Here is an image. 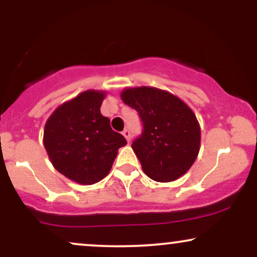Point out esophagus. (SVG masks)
I'll return each mask as SVG.
<instances>
[{
	"instance_id": "obj_1",
	"label": "esophagus",
	"mask_w": 257,
	"mask_h": 257,
	"mask_svg": "<svg viewBox=\"0 0 257 257\" xmlns=\"http://www.w3.org/2000/svg\"><path fill=\"white\" fill-rule=\"evenodd\" d=\"M122 134H123V137L126 139V141H128V143H129V141H131V132H129V129L125 128L124 131H123Z\"/></svg>"
}]
</instances>
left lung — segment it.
I'll return each instance as SVG.
<instances>
[{
  "label": "left lung",
  "mask_w": 257,
  "mask_h": 257,
  "mask_svg": "<svg viewBox=\"0 0 257 257\" xmlns=\"http://www.w3.org/2000/svg\"><path fill=\"white\" fill-rule=\"evenodd\" d=\"M120 98L143 120V134L132 147L144 173L158 182L181 178L200 149V126L193 111L174 94L153 87L125 88Z\"/></svg>",
  "instance_id": "8db88e82"
}]
</instances>
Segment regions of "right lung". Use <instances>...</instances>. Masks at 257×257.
I'll use <instances>...</instances> for the list:
<instances>
[{"mask_svg": "<svg viewBox=\"0 0 257 257\" xmlns=\"http://www.w3.org/2000/svg\"><path fill=\"white\" fill-rule=\"evenodd\" d=\"M105 91L89 89L61 104L47 119L43 145L53 167L67 179L93 185L110 173L126 140L100 112Z\"/></svg>", "mask_w": 257, "mask_h": 257, "instance_id": "right-lung-1", "label": "right lung"}]
</instances>
